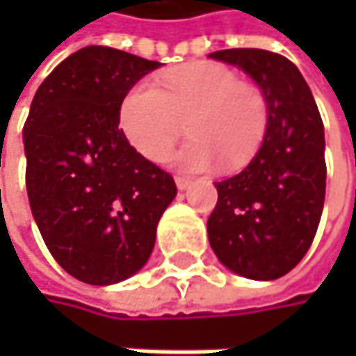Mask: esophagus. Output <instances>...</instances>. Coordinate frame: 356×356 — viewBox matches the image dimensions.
Masks as SVG:
<instances>
[{
	"mask_svg": "<svg viewBox=\"0 0 356 356\" xmlns=\"http://www.w3.org/2000/svg\"><path fill=\"white\" fill-rule=\"evenodd\" d=\"M175 183H177V189H181V191H185L189 185H191V181L189 179H185V177H177L175 179Z\"/></svg>",
	"mask_w": 356,
	"mask_h": 356,
	"instance_id": "34e87169",
	"label": "esophagus"
}]
</instances>
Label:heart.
<instances>
[{
    "label": "heart",
    "mask_w": 356,
    "mask_h": 356,
    "mask_svg": "<svg viewBox=\"0 0 356 356\" xmlns=\"http://www.w3.org/2000/svg\"><path fill=\"white\" fill-rule=\"evenodd\" d=\"M187 123L191 138L169 163L183 173L239 169L259 150L268 129L264 95L243 84L227 65L187 63L161 76V88L134 84L119 105V127L129 146L146 161L161 163Z\"/></svg>",
    "instance_id": "1"
}]
</instances>
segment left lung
<instances>
[{"label": "left lung", "instance_id": "left-lung-1", "mask_svg": "<svg viewBox=\"0 0 356 356\" xmlns=\"http://www.w3.org/2000/svg\"><path fill=\"white\" fill-rule=\"evenodd\" d=\"M212 59L243 70L268 103V129L248 167L218 181L208 239L231 272L276 280L312 248L325 197V140L314 95L293 61L264 49H225Z\"/></svg>", "mask_w": 356, "mask_h": 356}]
</instances>
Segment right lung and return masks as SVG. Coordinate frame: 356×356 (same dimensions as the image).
<instances>
[{
	"mask_svg": "<svg viewBox=\"0 0 356 356\" xmlns=\"http://www.w3.org/2000/svg\"><path fill=\"white\" fill-rule=\"evenodd\" d=\"M156 67L119 49L84 47L44 78L24 123L36 227L57 264L86 284L107 286L142 270L177 195L173 177L119 127L121 99Z\"/></svg>",
	"mask_w": 356,
	"mask_h": 356,
	"instance_id": "right-lung-1",
	"label": "right lung"
}]
</instances>
